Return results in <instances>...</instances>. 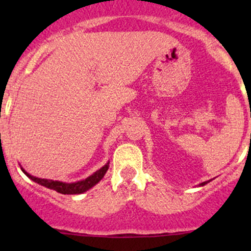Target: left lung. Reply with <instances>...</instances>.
I'll return each mask as SVG.
<instances>
[{"label":"left lung","instance_id":"8db88e82","mask_svg":"<svg viewBox=\"0 0 251 251\" xmlns=\"http://www.w3.org/2000/svg\"><path fill=\"white\" fill-rule=\"evenodd\" d=\"M207 182H209V181H206V182H203V183H201V186H204V184H206V183H207Z\"/></svg>","mask_w":251,"mask_h":251}]
</instances>
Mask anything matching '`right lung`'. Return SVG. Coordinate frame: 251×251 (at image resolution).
<instances>
[{
  "instance_id": "1",
  "label": "right lung",
  "mask_w": 251,
  "mask_h": 251,
  "mask_svg": "<svg viewBox=\"0 0 251 251\" xmlns=\"http://www.w3.org/2000/svg\"><path fill=\"white\" fill-rule=\"evenodd\" d=\"M108 168H109V163H108L107 165L103 166L102 169H100L98 171H96L93 175H91L90 177H87V178L83 179V181H78L76 183H63V182H59V181H52V179L37 178V177H34L31 176V175L25 173L24 170L23 171H24V174L26 175L29 178H31L32 181L37 182V183H40L41 186L47 187V188L53 189V191L58 192V193L80 194V193H83V192L88 191L90 188H92L95 184H97L98 182L103 178V176H104L105 173H107Z\"/></svg>"
}]
</instances>
